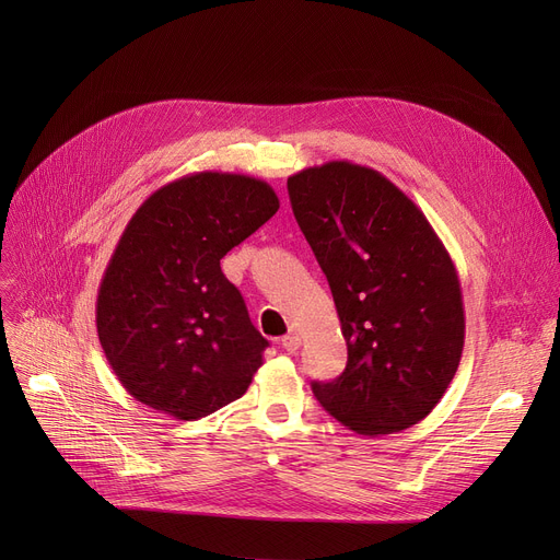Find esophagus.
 <instances>
[{
  "instance_id": "esophagus-1",
  "label": "esophagus",
  "mask_w": 560,
  "mask_h": 560,
  "mask_svg": "<svg viewBox=\"0 0 560 560\" xmlns=\"http://www.w3.org/2000/svg\"><path fill=\"white\" fill-rule=\"evenodd\" d=\"M300 345H302V338L298 334H288V336L281 338V347L288 351V354H295Z\"/></svg>"
}]
</instances>
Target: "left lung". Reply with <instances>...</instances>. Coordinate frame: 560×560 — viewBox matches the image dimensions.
<instances>
[{
  "label": "left lung",
  "instance_id": "obj_1",
  "mask_svg": "<svg viewBox=\"0 0 560 560\" xmlns=\"http://www.w3.org/2000/svg\"><path fill=\"white\" fill-rule=\"evenodd\" d=\"M292 213L327 275L347 368L313 395L363 435L424 420L458 370L465 311L456 265L384 174L329 161L288 176Z\"/></svg>",
  "mask_w": 560,
  "mask_h": 560
}]
</instances>
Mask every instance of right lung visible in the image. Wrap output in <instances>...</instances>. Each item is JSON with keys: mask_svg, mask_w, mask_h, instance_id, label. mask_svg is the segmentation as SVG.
<instances>
[{"mask_svg": "<svg viewBox=\"0 0 560 560\" xmlns=\"http://www.w3.org/2000/svg\"><path fill=\"white\" fill-rule=\"evenodd\" d=\"M279 211L270 184L195 172L147 197L97 292V334L125 390L176 420L241 399L268 347L220 258Z\"/></svg>", "mask_w": 560, "mask_h": 560, "instance_id": "add662e5", "label": "right lung"}]
</instances>
